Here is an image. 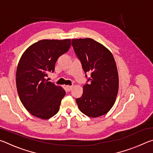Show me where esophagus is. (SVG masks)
Segmentation results:
<instances>
[{
  "instance_id": "obj_1",
  "label": "esophagus",
  "mask_w": 153,
  "mask_h": 153,
  "mask_svg": "<svg viewBox=\"0 0 153 153\" xmlns=\"http://www.w3.org/2000/svg\"><path fill=\"white\" fill-rule=\"evenodd\" d=\"M66 88H67V90L68 92L70 91V90L72 89V86H66Z\"/></svg>"
}]
</instances>
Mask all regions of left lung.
I'll use <instances>...</instances> for the list:
<instances>
[{"mask_svg": "<svg viewBox=\"0 0 153 153\" xmlns=\"http://www.w3.org/2000/svg\"><path fill=\"white\" fill-rule=\"evenodd\" d=\"M75 53L86 74H90L76 101L82 113L91 117L105 115L114 105L119 90L117 66L112 53L91 38L72 39Z\"/></svg>", "mask_w": 153, "mask_h": 153, "instance_id": "8db88e82", "label": "left lung"}]
</instances>
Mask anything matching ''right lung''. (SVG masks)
<instances>
[{"mask_svg": "<svg viewBox=\"0 0 153 153\" xmlns=\"http://www.w3.org/2000/svg\"><path fill=\"white\" fill-rule=\"evenodd\" d=\"M71 40H42L33 44L18 63L16 85L21 102L32 115L48 120L57 113L65 91L46 79L56 61L70 48Z\"/></svg>", "mask_w": 153, "mask_h": 153, "instance_id": "obj_1", "label": "right lung"}]
</instances>
